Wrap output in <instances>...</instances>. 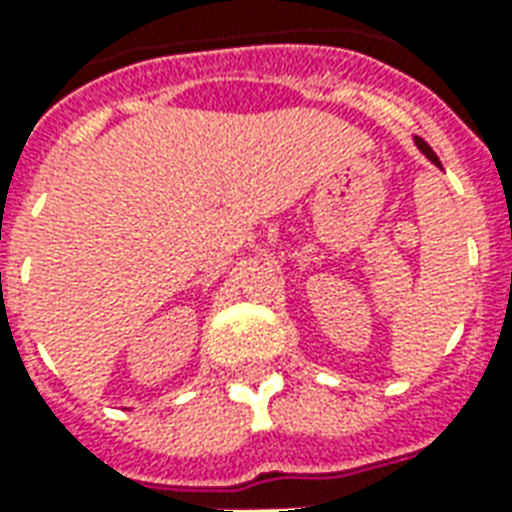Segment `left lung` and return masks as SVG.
I'll use <instances>...</instances> for the list:
<instances>
[{
	"mask_svg": "<svg viewBox=\"0 0 512 512\" xmlns=\"http://www.w3.org/2000/svg\"><path fill=\"white\" fill-rule=\"evenodd\" d=\"M417 147H419V150H422V153H425V156L430 158V161H433V164H436V167H441L439 158H436V153L430 150V145H428V142H425V139H419V136H417Z\"/></svg>",
	"mask_w": 512,
	"mask_h": 512,
	"instance_id": "obj_1",
	"label": "left lung"
}]
</instances>
